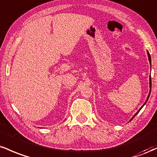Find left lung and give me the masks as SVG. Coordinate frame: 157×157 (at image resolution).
<instances>
[{"mask_svg":"<svg viewBox=\"0 0 157 157\" xmlns=\"http://www.w3.org/2000/svg\"><path fill=\"white\" fill-rule=\"evenodd\" d=\"M147 56H148V59H149V61H150V64H151V56H150V53H149V52H148V51H147ZM150 87H151V77H150ZM150 94H151V91H150V93H149L148 96H147V99H148V98H149V96H150ZM147 101H145V103H146V102H147ZM145 104H144V105H143V106H144V105H145ZM143 106H142V107H143ZM142 107H141V108L140 109V110H141V109H142ZM140 110H139V111H138V112H137V113H136L134 116H133V118H132V119H131V121L132 120V119H133V118H134V117H136V114H137V113H139V112H140Z\"/></svg>","mask_w":157,"mask_h":157,"instance_id":"8db88e82","label":"left lung"}]
</instances>
